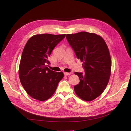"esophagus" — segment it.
Segmentation results:
<instances>
[{"instance_id": "obj_1", "label": "esophagus", "mask_w": 131, "mask_h": 131, "mask_svg": "<svg viewBox=\"0 0 131 131\" xmlns=\"http://www.w3.org/2000/svg\"><path fill=\"white\" fill-rule=\"evenodd\" d=\"M71 72H64V74L65 76H68V75H70V74H71Z\"/></svg>"}]
</instances>
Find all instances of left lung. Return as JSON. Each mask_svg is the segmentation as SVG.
I'll return each instance as SVG.
<instances>
[{
	"label": "left lung",
	"instance_id": "1",
	"mask_svg": "<svg viewBox=\"0 0 131 131\" xmlns=\"http://www.w3.org/2000/svg\"><path fill=\"white\" fill-rule=\"evenodd\" d=\"M66 39L76 57L83 62L84 73L75 72L80 82L74 86L78 97L91 101L105 89L111 74V62L108 47L102 38L94 33L81 31L67 34Z\"/></svg>",
	"mask_w": 131,
	"mask_h": 131
}]
</instances>
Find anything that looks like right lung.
I'll return each instance as SVG.
<instances>
[{
	"label": "right lung",
	"instance_id": "1",
	"mask_svg": "<svg viewBox=\"0 0 131 131\" xmlns=\"http://www.w3.org/2000/svg\"><path fill=\"white\" fill-rule=\"evenodd\" d=\"M65 34H43L32 36L23 49L20 63V80L27 94L32 98L44 101L50 98L64 77L62 72L47 67L49 57L53 49Z\"/></svg>",
	"mask_w": 131,
	"mask_h": 131
}]
</instances>
